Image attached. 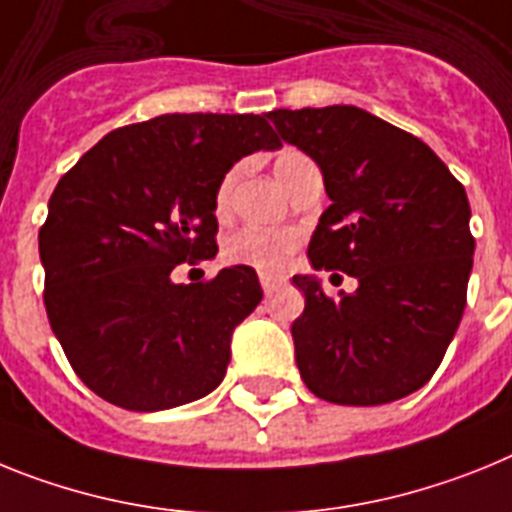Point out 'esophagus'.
Instances as JSON below:
<instances>
[{"label":"esophagus","instance_id":"1","mask_svg":"<svg viewBox=\"0 0 512 512\" xmlns=\"http://www.w3.org/2000/svg\"><path fill=\"white\" fill-rule=\"evenodd\" d=\"M260 286H262V291H265V296H270L275 288L281 286V281H278V278H273V275H260Z\"/></svg>","mask_w":512,"mask_h":512}]
</instances>
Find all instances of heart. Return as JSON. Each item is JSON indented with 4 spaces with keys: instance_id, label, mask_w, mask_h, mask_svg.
<instances>
[{
    "instance_id": "heart-1",
    "label": "heart",
    "mask_w": 512,
    "mask_h": 512,
    "mask_svg": "<svg viewBox=\"0 0 512 512\" xmlns=\"http://www.w3.org/2000/svg\"><path fill=\"white\" fill-rule=\"evenodd\" d=\"M311 159L299 149H283L275 154L273 172L278 177L283 188L291 190L293 180L311 167ZM239 164L231 167L224 177H221L216 195H213V208L216 213H226L231 201V190L237 185ZM301 237L299 231L293 229H260V226H244V229L234 231L224 244V260L229 265H242L255 273L262 275H278L288 268L291 257L299 250Z\"/></svg>"
}]
</instances>
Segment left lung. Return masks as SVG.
<instances>
[{
    "label": "left lung",
    "mask_w": 512,
    "mask_h": 512,
    "mask_svg": "<svg viewBox=\"0 0 512 512\" xmlns=\"http://www.w3.org/2000/svg\"><path fill=\"white\" fill-rule=\"evenodd\" d=\"M268 118L319 164L332 201L309 242L311 268L358 281L332 299L314 275H293L306 296L291 324L301 379L350 407L407 397L441 366L464 314L474 262L464 185L417 136L353 105Z\"/></svg>",
    "instance_id": "obj_1"
}]
</instances>
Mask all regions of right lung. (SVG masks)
<instances>
[{"mask_svg":"<svg viewBox=\"0 0 512 512\" xmlns=\"http://www.w3.org/2000/svg\"><path fill=\"white\" fill-rule=\"evenodd\" d=\"M278 146L262 115L172 113L115 128L61 177L38 234L43 304L97 397L157 412L221 384L231 332L262 299L257 273L234 265L185 286L172 270L219 252L221 177Z\"/></svg>","mask_w":512,"mask_h":512,"instance_id":"obj_1","label":"right lung"}]
</instances>
